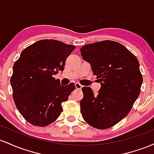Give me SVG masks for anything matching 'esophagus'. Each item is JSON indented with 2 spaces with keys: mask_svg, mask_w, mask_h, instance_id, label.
Wrapping results in <instances>:
<instances>
[{
  "mask_svg": "<svg viewBox=\"0 0 154 154\" xmlns=\"http://www.w3.org/2000/svg\"><path fill=\"white\" fill-rule=\"evenodd\" d=\"M75 89H81L83 87L82 85H81L79 83H75Z\"/></svg>",
  "mask_w": 154,
  "mask_h": 154,
  "instance_id": "34e87169",
  "label": "esophagus"
}]
</instances>
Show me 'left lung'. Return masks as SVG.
<instances>
[{"label":"left lung","instance_id":"1","mask_svg":"<svg viewBox=\"0 0 154 154\" xmlns=\"http://www.w3.org/2000/svg\"><path fill=\"white\" fill-rule=\"evenodd\" d=\"M80 51L101 84L97 94L90 87L82 88V117L94 128H110L128 114L140 93V63L125 46L113 41L85 45Z\"/></svg>","mask_w":154,"mask_h":154}]
</instances>
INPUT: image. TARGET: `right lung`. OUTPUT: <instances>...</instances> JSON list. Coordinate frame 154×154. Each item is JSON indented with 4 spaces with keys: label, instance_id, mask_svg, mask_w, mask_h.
I'll return each mask as SVG.
<instances>
[{
    "label": "right lung",
    "instance_id": "add662e5",
    "mask_svg": "<svg viewBox=\"0 0 154 154\" xmlns=\"http://www.w3.org/2000/svg\"><path fill=\"white\" fill-rule=\"evenodd\" d=\"M75 48L57 40H41L24 49L14 64L13 98L30 124L46 127L61 114L62 103L68 100L75 84L63 86L53 75L64 70L65 60Z\"/></svg>",
    "mask_w": 154,
    "mask_h": 154
}]
</instances>
